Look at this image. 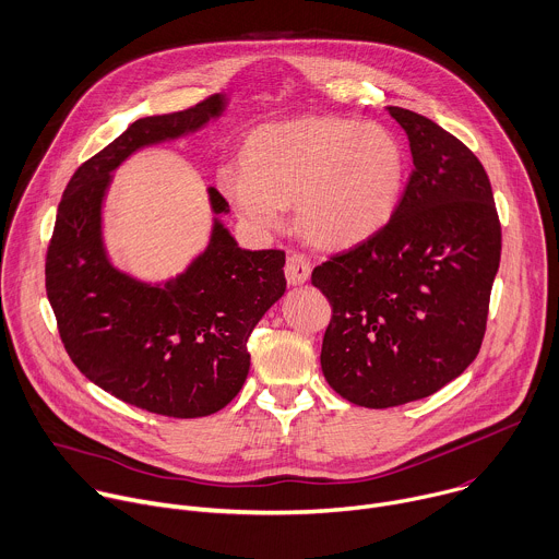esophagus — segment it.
Returning a JSON list of instances; mask_svg holds the SVG:
<instances>
[{"instance_id": "obj_1", "label": "esophagus", "mask_w": 559, "mask_h": 559, "mask_svg": "<svg viewBox=\"0 0 559 559\" xmlns=\"http://www.w3.org/2000/svg\"><path fill=\"white\" fill-rule=\"evenodd\" d=\"M284 273H286V280H288L290 286H299V284L308 282V277H310V262H308V258L301 255V253H290L286 258Z\"/></svg>"}]
</instances>
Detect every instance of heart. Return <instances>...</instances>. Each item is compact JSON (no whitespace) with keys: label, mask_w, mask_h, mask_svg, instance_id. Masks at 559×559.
I'll list each match as a JSON object with an SVG mask.
<instances>
[{"label":"heart","mask_w":559,"mask_h":559,"mask_svg":"<svg viewBox=\"0 0 559 559\" xmlns=\"http://www.w3.org/2000/svg\"><path fill=\"white\" fill-rule=\"evenodd\" d=\"M405 180V154L374 123L304 119L262 128L247 167H225L219 187L255 229H277L295 200L299 229L314 242L344 247L381 229Z\"/></svg>","instance_id":"b5f03b06"}]
</instances>
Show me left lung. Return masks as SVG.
Masks as SVG:
<instances>
[{"mask_svg":"<svg viewBox=\"0 0 559 559\" xmlns=\"http://www.w3.org/2000/svg\"><path fill=\"white\" fill-rule=\"evenodd\" d=\"M414 169L388 225L314 266L332 306L321 344L328 385L383 409L425 399L476 359L502 234L476 154L433 121L385 107Z\"/></svg>","mask_w":559,"mask_h":559,"instance_id":"left-lung-1","label":"left lung"}]
</instances>
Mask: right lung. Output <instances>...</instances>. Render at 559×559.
Listing matches in <instances>:
<instances>
[{
	"mask_svg": "<svg viewBox=\"0 0 559 559\" xmlns=\"http://www.w3.org/2000/svg\"><path fill=\"white\" fill-rule=\"evenodd\" d=\"M225 94L132 123L85 160L59 202L46 255V293L72 364L98 388L134 407L174 418L215 414L242 390L247 342L284 295V251L240 249L213 217L206 249L165 284L111 266L100 209L115 171L141 147L198 132L225 111ZM211 211L229 202L209 187Z\"/></svg>",
	"mask_w": 559,
	"mask_h": 559,
	"instance_id": "right-lung-1",
	"label": "right lung"
}]
</instances>
